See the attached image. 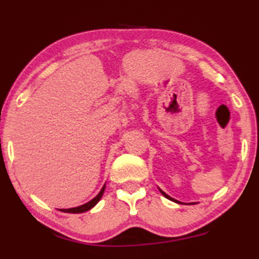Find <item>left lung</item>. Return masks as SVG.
Instances as JSON below:
<instances>
[{
	"instance_id": "obj_1",
	"label": "left lung",
	"mask_w": 259,
	"mask_h": 259,
	"mask_svg": "<svg viewBox=\"0 0 259 259\" xmlns=\"http://www.w3.org/2000/svg\"><path fill=\"white\" fill-rule=\"evenodd\" d=\"M160 193H161V194H163L164 197L166 198V199H170V200H172V201H176V202H177V200H175V199H172V198H171V197H169V195H167V194H165V193H164L163 191H160Z\"/></svg>"
}]
</instances>
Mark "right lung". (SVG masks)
Masks as SVG:
<instances>
[{"instance_id": "obj_1", "label": "right lung", "mask_w": 259, "mask_h": 259, "mask_svg": "<svg viewBox=\"0 0 259 259\" xmlns=\"http://www.w3.org/2000/svg\"><path fill=\"white\" fill-rule=\"evenodd\" d=\"M104 192H105V186L102 187V189H101V191H100L99 194L96 195V197H95L94 199H93V200H90L89 202H87V204L80 205V206H78V207L62 208V210H60V211H62V212H68V213H82V212H85V211L90 210V208L94 207L95 205L98 204V201L100 200V199H101L102 194H104Z\"/></svg>"}]
</instances>
